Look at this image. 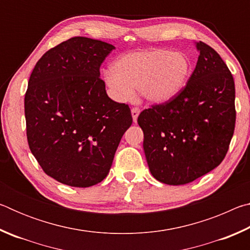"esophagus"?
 Wrapping results in <instances>:
<instances>
[{
  "mask_svg": "<svg viewBox=\"0 0 250 250\" xmlns=\"http://www.w3.org/2000/svg\"><path fill=\"white\" fill-rule=\"evenodd\" d=\"M131 115H132V118H133V121L137 122V119L139 115H140V109H139L138 107H134L132 108V110H131Z\"/></svg>",
  "mask_w": 250,
  "mask_h": 250,
  "instance_id": "1",
  "label": "esophagus"
}]
</instances>
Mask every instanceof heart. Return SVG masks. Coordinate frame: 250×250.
Wrapping results in <instances>:
<instances>
[{
    "instance_id": "1",
    "label": "heart",
    "mask_w": 250,
    "mask_h": 250,
    "mask_svg": "<svg viewBox=\"0 0 250 250\" xmlns=\"http://www.w3.org/2000/svg\"><path fill=\"white\" fill-rule=\"evenodd\" d=\"M191 74V62L185 54L167 49H141L125 54L104 71V83L113 98L125 101L138 88L151 103H164L185 87Z\"/></svg>"
}]
</instances>
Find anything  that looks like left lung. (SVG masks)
<instances>
[{
    "label": "left lung",
    "instance_id": "8db88e82",
    "mask_svg": "<svg viewBox=\"0 0 250 250\" xmlns=\"http://www.w3.org/2000/svg\"><path fill=\"white\" fill-rule=\"evenodd\" d=\"M196 47L200 56L186 86L138 117L151 174L168 185L189 183L218 167L235 130L232 75L216 50L203 42Z\"/></svg>",
    "mask_w": 250,
    "mask_h": 250
}]
</instances>
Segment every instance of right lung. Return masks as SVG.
I'll list each match as a JSON object with an SVG mask.
<instances>
[{"label": "right lung", "mask_w": 250, "mask_h": 250, "mask_svg": "<svg viewBox=\"0 0 250 250\" xmlns=\"http://www.w3.org/2000/svg\"><path fill=\"white\" fill-rule=\"evenodd\" d=\"M115 46L71 37L47 50L25 94L29 149L46 174L74 188L108 175L122 135L132 125L128 104L105 92L100 66Z\"/></svg>", "instance_id": "1"}]
</instances>
